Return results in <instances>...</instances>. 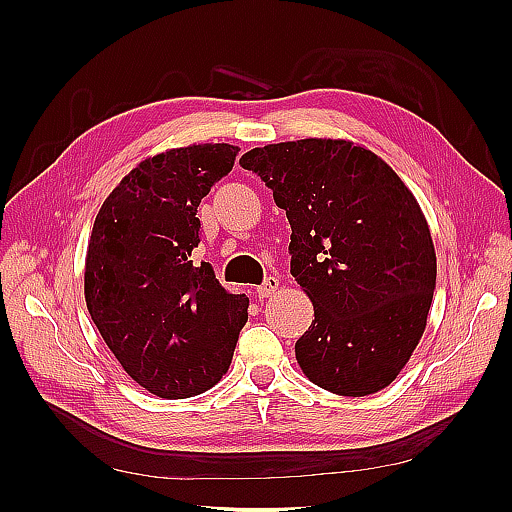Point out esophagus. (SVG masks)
Returning a JSON list of instances; mask_svg holds the SVG:
<instances>
[{
    "label": "esophagus",
    "mask_w": 512,
    "mask_h": 512,
    "mask_svg": "<svg viewBox=\"0 0 512 512\" xmlns=\"http://www.w3.org/2000/svg\"><path fill=\"white\" fill-rule=\"evenodd\" d=\"M277 290H280V280H277V277H273V275H269V277H265V282H262L256 288V294L260 299H267V297H271V294H275Z\"/></svg>",
    "instance_id": "obj_1"
}]
</instances>
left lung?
<instances>
[{
	"label": "left lung",
	"instance_id": "1",
	"mask_svg": "<svg viewBox=\"0 0 512 512\" xmlns=\"http://www.w3.org/2000/svg\"><path fill=\"white\" fill-rule=\"evenodd\" d=\"M290 222V273L314 303L294 344L320 389L363 397L389 386L421 339L436 250L416 198L376 153L303 138L247 151Z\"/></svg>",
	"mask_w": 512,
	"mask_h": 512
}]
</instances>
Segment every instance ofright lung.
<instances>
[{"label":"right lung","mask_w":512,"mask_h":512,"mask_svg":"<svg viewBox=\"0 0 512 512\" xmlns=\"http://www.w3.org/2000/svg\"><path fill=\"white\" fill-rule=\"evenodd\" d=\"M239 147L170 149L138 164L108 194L85 258L89 316L126 374L164 399L209 391L228 371L247 322L209 262L194 265L198 205Z\"/></svg>","instance_id":"1"}]
</instances>
